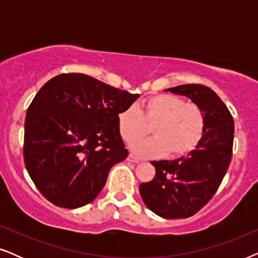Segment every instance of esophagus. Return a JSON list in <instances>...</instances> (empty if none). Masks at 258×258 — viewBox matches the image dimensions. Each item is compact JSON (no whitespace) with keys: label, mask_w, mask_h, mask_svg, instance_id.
<instances>
[{"label":"esophagus","mask_w":258,"mask_h":258,"mask_svg":"<svg viewBox=\"0 0 258 258\" xmlns=\"http://www.w3.org/2000/svg\"><path fill=\"white\" fill-rule=\"evenodd\" d=\"M126 160H128L129 162H133V163H139V162H140L139 158L135 157V156H134V155H132V154L129 155V156H128V158H126Z\"/></svg>","instance_id":"obj_1"}]
</instances>
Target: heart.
Listing matches in <instances>:
<instances>
[{
  "mask_svg": "<svg viewBox=\"0 0 258 258\" xmlns=\"http://www.w3.org/2000/svg\"><path fill=\"white\" fill-rule=\"evenodd\" d=\"M153 137L136 141L132 150L141 156L182 157L196 149L206 130L204 112L197 104L185 103L178 96L161 94L141 104L122 109L117 115V129L126 143L148 133Z\"/></svg>",
  "mask_w": 258,
  "mask_h": 258,
  "instance_id": "heart-1",
  "label": "heart"
}]
</instances>
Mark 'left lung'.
I'll list each match as a JSON object with an SVG mask.
<instances>
[{"label": "left lung", "mask_w": 258, "mask_h": 258, "mask_svg": "<svg viewBox=\"0 0 258 258\" xmlns=\"http://www.w3.org/2000/svg\"><path fill=\"white\" fill-rule=\"evenodd\" d=\"M164 91L182 95L199 105L206 130L195 150L174 161H153V181L141 183L140 194L153 213L163 218H186L206 206L220 186L232 155L234 119L217 94L201 84H184Z\"/></svg>", "instance_id": "1"}]
</instances>
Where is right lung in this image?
I'll list each match as a JSON object with an SVG mask.
<instances>
[{
    "mask_svg": "<svg viewBox=\"0 0 258 258\" xmlns=\"http://www.w3.org/2000/svg\"><path fill=\"white\" fill-rule=\"evenodd\" d=\"M139 97L84 74L41 88L27 110L23 156L45 199L68 209L96 199L110 168L128 157L117 115Z\"/></svg>",
    "mask_w": 258,
    "mask_h": 258,
    "instance_id": "1",
    "label": "right lung"
}]
</instances>
